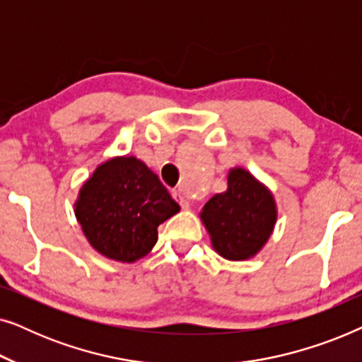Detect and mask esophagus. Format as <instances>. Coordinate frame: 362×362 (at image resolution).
I'll use <instances>...</instances> for the list:
<instances>
[{"label": "esophagus", "instance_id": "obj_1", "mask_svg": "<svg viewBox=\"0 0 362 362\" xmlns=\"http://www.w3.org/2000/svg\"><path fill=\"white\" fill-rule=\"evenodd\" d=\"M173 197H175V199L180 202V206L182 207V209H189V201L186 199L185 197V194H182L181 191H175L173 192Z\"/></svg>", "mask_w": 362, "mask_h": 362}]
</instances>
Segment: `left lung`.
I'll use <instances>...</instances> for the list:
<instances>
[{
	"label": "left lung",
	"mask_w": 362,
	"mask_h": 362,
	"mask_svg": "<svg viewBox=\"0 0 362 362\" xmlns=\"http://www.w3.org/2000/svg\"><path fill=\"white\" fill-rule=\"evenodd\" d=\"M212 247L227 260H245L259 252L274 230L276 207L272 192L242 168L230 170L227 191L201 212Z\"/></svg>",
	"instance_id": "1"
}]
</instances>
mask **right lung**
<instances>
[{"mask_svg": "<svg viewBox=\"0 0 362 362\" xmlns=\"http://www.w3.org/2000/svg\"><path fill=\"white\" fill-rule=\"evenodd\" d=\"M180 204L158 176L135 156L103 163L82 186L76 217L97 252L118 262L145 257L158 240V226Z\"/></svg>", "mask_w": 362, "mask_h": 362, "instance_id": "obj_1", "label": "right lung"}]
</instances>
